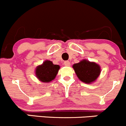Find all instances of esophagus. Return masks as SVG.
Here are the masks:
<instances>
[{
	"label": "esophagus",
	"mask_w": 126,
	"mask_h": 126,
	"mask_svg": "<svg viewBox=\"0 0 126 126\" xmlns=\"http://www.w3.org/2000/svg\"><path fill=\"white\" fill-rule=\"evenodd\" d=\"M63 64H64V65L66 66V67H69V66L70 65V63L68 61H65L64 63H63Z\"/></svg>",
	"instance_id": "obj_1"
}]
</instances>
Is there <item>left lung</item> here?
I'll use <instances>...</instances> for the list:
<instances>
[{
    "mask_svg": "<svg viewBox=\"0 0 126 126\" xmlns=\"http://www.w3.org/2000/svg\"><path fill=\"white\" fill-rule=\"evenodd\" d=\"M73 68L79 80L86 84L95 81L101 72L99 65L86 59L73 64Z\"/></svg>",
    "mask_w": 126,
    "mask_h": 126,
    "instance_id": "8db88e82",
    "label": "left lung"
}]
</instances>
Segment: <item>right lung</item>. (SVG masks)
<instances>
[{
    "label": "right lung",
    "mask_w": 126,
    "mask_h": 126,
    "mask_svg": "<svg viewBox=\"0 0 126 126\" xmlns=\"http://www.w3.org/2000/svg\"><path fill=\"white\" fill-rule=\"evenodd\" d=\"M60 66L54 65L50 61L47 60L35 69L37 78L43 83H49L54 79L58 73Z\"/></svg>",
    "instance_id": "1"
}]
</instances>
